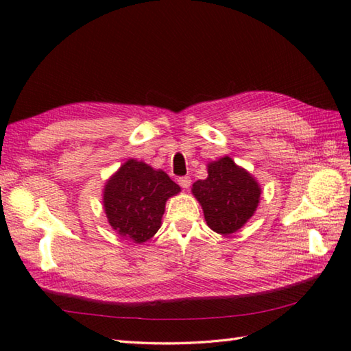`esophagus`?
Instances as JSON below:
<instances>
[{"label":"esophagus","mask_w":351,"mask_h":351,"mask_svg":"<svg viewBox=\"0 0 351 351\" xmlns=\"http://www.w3.org/2000/svg\"><path fill=\"white\" fill-rule=\"evenodd\" d=\"M178 184L181 185V189L189 190L190 185H191V180L189 176H182V178H180V180H178Z\"/></svg>","instance_id":"34e87169"}]
</instances>
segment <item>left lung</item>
<instances>
[{"instance_id":"left-lung-1","label":"left lung","mask_w":351,"mask_h":351,"mask_svg":"<svg viewBox=\"0 0 351 351\" xmlns=\"http://www.w3.org/2000/svg\"><path fill=\"white\" fill-rule=\"evenodd\" d=\"M193 195L202 205L205 220L217 234L240 229L255 213L261 189L244 169L225 156L208 166V178L193 184Z\"/></svg>"}]
</instances>
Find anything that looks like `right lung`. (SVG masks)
Masks as SVG:
<instances>
[{
	"mask_svg": "<svg viewBox=\"0 0 351 351\" xmlns=\"http://www.w3.org/2000/svg\"><path fill=\"white\" fill-rule=\"evenodd\" d=\"M180 190L162 170L128 160L104 191L108 223L126 240L145 243L160 229L166 200Z\"/></svg>",
	"mask_w": 351,
	"mask_h": 351,
	"instance_id": "add662e5",
	"label": "right lung"
}]
</instances>
